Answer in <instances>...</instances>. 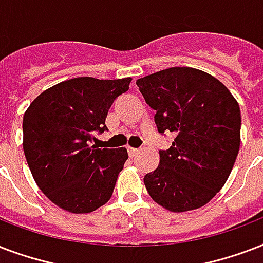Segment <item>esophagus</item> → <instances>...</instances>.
Returning a JSON list of instances; mask_svg holds the SVG:
<instances>
[{
  "label": "esophagus",
  "mask_w": 263,
  "mask_h": 263,
  "mask_svg": "<svg viewBox=\"0 0 263 263\" xmlns=\"http://www.w3.org/2000/svg\"><path fill=\"white\" fill-rule=\"evenodd\" d=\"M138 152H140V149H138V148H132V146H129L130 158H134L136 155H138Z\"/></svg>",
  "instance_id": "esophagus-1"
}]
</instances>
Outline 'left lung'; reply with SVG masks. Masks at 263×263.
<instances>
[{
    "label": "left lung",
    "mask_w": 263,
    "mask_h": 263,
    "mask_svg": "<svg viewBox=\"0 0 263 263\" xmlns=\"http://www.w3.org/2000/svg\"><path fill=\"white\" fill-rule=\"evenodd\" d=\"M155 109L159 133L172 132V146L159 151V166L144 177L158 204L173 213L196 210L221 191L240 148L239 104L213 75L172 67L137 79Z\"/></svg>",
    "instance_id": "8db88e82"
}]
</instances>
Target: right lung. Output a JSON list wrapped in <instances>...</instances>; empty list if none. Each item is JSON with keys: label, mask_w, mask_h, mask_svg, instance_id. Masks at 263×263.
I'll use <instances>...</instances> for the list:
<instances>
[{"label": "right lung", "mask_w": 263, "mask_h": 263, "mask_svg": "<svg viewBox=\"0 0 263 263\" xmlns=\"http://www.w3.org/2000/svg\"><path fill=\"white\" fill-rule=\"evenodd\" d=\"M132 78L79 77L49 87L23 117V149L38 188L74 214H86L111 199L129 158L126 148L91 145L107 129L105 118Z\"/></svg>", "instance_id": "obj_1"}]
</instances>
